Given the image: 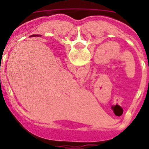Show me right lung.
Returning a JSON list of instances; mask_svg holds the SVG:
<instances>
[{
  "label": "right lung",
  "mask_w": 149,
  "mask_h": 149,
  "mask_svg": "<svg viewBox=\"0 0 149 149\" xmlns=\"http://www.w3.org/2000/svg\"><path fill=\"white\" fill-rule=\"evenodd\" d=\"M32 36H41L40 35H32Z\"/></svg>",
  "instance_id": "add662e5"
}]
</instances>
